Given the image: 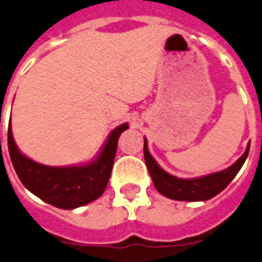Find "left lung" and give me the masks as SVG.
Listing matches in <instances>:
<instances>
[{
  "label": "left lung",
  "instance_id": "8db88e82",
  "mask_svg": "<svg viewBox=\"0 0 262 262\" xmlns=\"http://www.w3.org/2000/svg\"><path fill=\"white\" fill-rule=\"evenodd\" d=\"M144 161H146L147 168L151 175V179L154 182L155 189L162 195L171 198L175 201H207L220 194L222 190L232 182L239 168L243 167L244 162L246 161L249 154L250 143L246 147L245 152L238 161L233 163L224 171L214 172L210 175H205L201 178L182 179L177 178L174 175L166 172L161 166L158 165L155 159L148 152L147 140L144 139Z\"/></svg>",
  "mask_w": 262,
  "mask_h": 262
}]
</instances>
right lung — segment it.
<instances>
[{"label":"right lung","mask_w":262,"mask_h":262,"mask_svg":"<svg viewBox=\"0 0 262 262\" xmlns=\"http://www.w3.org/2000/svg\"><path fill=\"white\" fill-rule=\"evenodd\" d=\"M128 128L124 123L116 127L94 162L84 166L51 167L33 162L17 148L12 127H8V147L13 167L30 193L60 209H76L97 200L104 193L112 171L119 136Z\"/></svg>","instance_id":"1"}]
</instances>
